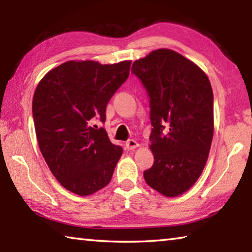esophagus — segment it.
<instances>
[{"instance_id": "1", "label": "esophagus", "mask_w": 252, "mask_h": 252, "mask_svg": "<svg viewBox=\"0 0 252 252\" xmlns=\"http://www.w3.org/2000/svg\"><path fill=\"white\" fill-rule=\"evenodd\" d=\"M126 147L127 150H134L135 148L139 147V143L135 140H129V141L126 142Z\"/></svg>"}]
</instances>
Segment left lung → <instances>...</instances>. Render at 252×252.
<instances>
[{
	"mask_svg": "<svg viewBox=\"0 0 252 252\" xmlns=\"http://www.w3.org/2000/svg\"><path fill=\"white\" fill-rule=\"evenodd\" d=\"M131 72L150 97L152 189L173 198L192 187L204 169L213 136V93L207 74L176 51L159 49L133 62Z\"/></svg>",
	"mask_w": 252,
	"mask_h": 252,
	"instance_id": "obj_1",
	"label": "left lung"
}]
</instances>
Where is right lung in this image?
Listing matches in <instances>:
<instances>
[{
  "label": "right lung",
  "mask_w": 252,
  "mask_h": 252,
  "mask_svg": "<svg viewBox=\"0 0 252 252\" xmlns=\"http://www.w3.org/2000/svg\"><path fill=\"white\" fill-rule=\"evenodd\" d=\"M130 66L131 61H67L37 84L32 101L37 142L51 172L71 192L90 195L112 178L123 150L103 127L91 125L94 118L105 121L106 104Z\"/></svg>",
  "instance_id": "add662e5"
}]
</instances>
